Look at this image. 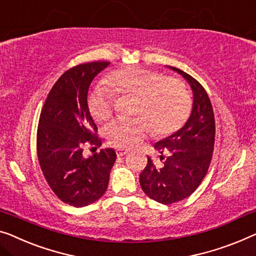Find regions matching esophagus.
<instances>
[{
  "label": "esophagus",
  "mask_w": 256,
  "mask_h": 256,
  "mask_svg": "<svg viewBox=\"0 0 256 256\" xmlns=\"http://www.w3.org/2000/svg\"><path fill=\"white\" fill-rule=\"evenodd\" d=\"M128 150H126V148H117L116 150L117 156H124L125 154H128Z\"/></svg>",
  "instance_id": "1"
}]
</instances>
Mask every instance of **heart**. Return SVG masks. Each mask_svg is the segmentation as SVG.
Masks as SVG:
<instances>
[{
	"mask_svg": "<svg viewBox=\"0 0 256 256\" xmlns=\"http://www.w3.org/2000/svg\"><path fill=\"white\" fill-rule=\"evenodd\" d=\"M106 82L112 87L98 85L90 92L88 106L96 120H104L112 114L115 93L136 95V115L117 117L104 128L108 144L120 148L136 147L150 134L168 136L182 126L190 110V96L180 80L166 78L158 71L128 66L112 72Z\"/></svg>",
	"mask_w": 256,
	"mask_h": 256,
	"instance_id": "1",
	"label": "heart"
}]
</instances>
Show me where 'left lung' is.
Here are the masks:
<instances>
[{
	"instance_id": "left-lung-1",
	"label": "left lung",
	"mask_w": 256,
	"mask_h": 256,
	"mask_svg": "<svg viewBox=\"0 0 256 256\" xmlns=\"http://www.w3.org/2000/svg\"><path fill=\"white\" fill-rule=\"evenodd\" d=\"M188 80L193 90V109L179 131L155 144L163 160L156 166L148 156L140 174L141 188L150 199L171 204L190 196L204 180L210 166L215 144V116L204 86L186 72L170 66ZM163 154L168 156L164 158Z\"/></svg>"
}]
</instances>
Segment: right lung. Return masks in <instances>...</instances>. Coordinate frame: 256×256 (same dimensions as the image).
Returning a JSON list of instances; mask_svg holds the SVG:
<instances>
[{
  "mask_svg": "<svg viewBox=\"0 0 256 256\" xmlns=\"http://www.w3.org/2000/svg\"><path fill=\"white\" fill-rule=\"evenodd\" d=\"M110 62L78 64L60 76L41 109L36 152L44 179L64 204L85 207L104 196L116 161L112 148L85 158L84 148L102 141L87 104L90 85ZM92 148V150H93Z\"/></svg>",
  "mask_w": 256,
  "mask_h": 256,
  "instance_id": "right-lung-1",
  "label": "right lung"
}]
</instances>
